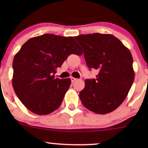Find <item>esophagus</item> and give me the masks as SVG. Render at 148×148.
<instances>
[{
    "instance_id": "esophagus-1",
    "label": "esophagus",
    "mask_w": 148,
    "mask_h": 148,
    "mask_svg": "<svg viewBox=\"0 0 148 148\" xmlns=\"http://www.w3.org/2000/svg\"><path fill=\"white\" fill-rule=\"evenodd\" d=\"M70 79H71V81H72V83H74V81H75L76 80V79H75V78H74V77H71Z\"/></svg>"
}]
</instances>
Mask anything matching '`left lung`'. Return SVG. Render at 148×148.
Listing matches in <instances>:
<instances>
[{
    "label": "left lung",
    "mask_w": 148,
    "mask_h": 148,
    "mask_svg": "<svg viewBox=\"0 0 148 148\" xmlns=\"http://www.w3.org/2000/svg\"><path fill=\"white\" fill-rule=\"evenodd\" d=\"M88 68L99 71L96 79H86L79 93L84 106L97 114L111 113L121 105L133 84L135 74L130 51L111 34L80 35Z\"/></svg>",
    "instance_id": "8db88e82"
}]
</instances>
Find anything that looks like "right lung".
<instances>
[{
    "label": "right lung",
    "mask_w": 148,
    "mask_h": 148,
    "mask_svg": "<svg viewBox=\"0 0 148 148\" xmlns=\"http://www.w3.org/2000/svg\"><path fill=\"white\" fill-rule=\"evenodd\" d=\"M82 49L73 37L44 34L23 45L13 60L12 86L24 106L37 115H48L62 102L71 79L54 78L70 54Z\"/></svg>",
    "instance_id": "obj_1"
}]
</instances>
